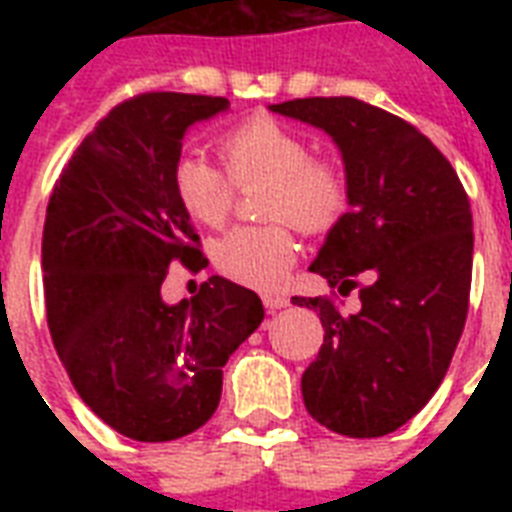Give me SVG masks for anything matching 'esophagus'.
Segmentation results:
<instances>
[{
	"mask_svg": "<svg viewBox=\"0 0 512 512\" xmlns=\"http://www.w3.org/2000/svg\"><path fill=\"white\" fill-rule=\"evenodd\" d=\"M263 305L268 311H281V308H287L289 305V297L281 295V292H265L263 295Z\"/></svg>",
	"mask_w": 512,
	"mask_h": 512,
	"instance_id": "obj_1",
	"label": "esophagus"
}]
</instances>
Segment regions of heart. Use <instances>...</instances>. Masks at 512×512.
<instances>
[{
  "instance_id": "b5f03b06",
  "label": "heart",
  "mask_w": 512,
  "mask_h": 512,
  "mask_svg": "<svg viewBox=\"0 0 512 512\" xmlns=\"http://www.w3.org/2000/svg\"><path fill=\"white\" fill-rule=\"evenodd\" d=\"M225 172L201 156L185 154L172 167V191L191 220L209 228L225 223L236 185L265 183L263 225H239L212 244V263L225 279L255 289L279 287L295 265L292 225L303 233H329L350 209L348 175L337 162L311 156V143L276 119L257 116L217 140Z\"/></svg>"
}]
</instances>
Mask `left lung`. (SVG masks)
<instances>
[{
  "instance_id": "obj_1",
  "label": "left lung",
  "mask_w": 512,
  "mask_h": 512,
  "mask_svg": "<svg viewBox=\"0 0 512 512\" xmlns=\"http://www.w3.org/2000/svg\"><path fill=\"white\" fill-rule=\"evenodd\" d=\"M271 111L327 132L350 183L348 215L327 233L311 271L340 295L358 289L361 308L342 316L329 297H292L316 308L324 327L303 374L305 409L340 436H388L436 393L465 327L468 193L417 127L364 100L297 98Z\"/></svg>"
}]
</instances>
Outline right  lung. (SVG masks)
Instances as JSON below:
<instances>
[{"label":"right lung","instance_id":"1","mask_svg":"<svg viewBox=\"0 0 512 512\" xmlns=\"http://www.w3.org/2000/svg\"><path fill=\"white\" fill-rule=\"evenodd\" d=\"M228 100L143 92L108 111L60 172L42 233L47 327L82 401L132 441H175L215 414L223 366L263 321L223 276L167 305L172 260L199 268V233L172 191L185 130Z\"/></svg>","mask_w":512,"mask_h":512}]
</instances>
